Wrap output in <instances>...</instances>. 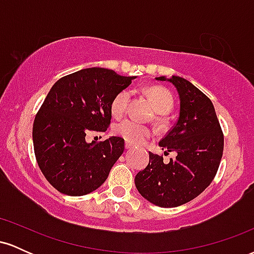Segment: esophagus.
Wrapping results in <instances>:
<instances>
[{
	"mask_svg": "<svg viewBox=\"0 0 254 254\" xmlns=\"http://www.w3.org/2000/svg\"><path fill=\"white\" fill-rule=\"evenodd\" d=\"M132 148H133L132 144L127 143H127H125V149H132Z\"/></svg>",
	"mask_w": 254,
	"mask_h": 254,
	"instance_id": "1",
	"label": "esophagus"
}]
</instances>
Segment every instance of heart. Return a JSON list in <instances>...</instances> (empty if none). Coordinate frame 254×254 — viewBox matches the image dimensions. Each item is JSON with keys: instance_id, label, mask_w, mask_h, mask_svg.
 <instances>
[{"instance_id": "heart-1", "label": "heart", "mask_w": 254, "mask_h": 254, "mask_svg": "<svg viewBox=\"0 0 254 254\" xmlns=\"http://www.w3.org/2000/svg\"><path fill=\"white\" fill-rule=\"evenodd\" d=\"M145 95L153 104L154 109L159 113H167L170 112L172 106H173V97L167 89L162 88V87H148L145 89ZM131 98V93L129 90H122L119 92L115 98H113L112 103H111V112L116 117L124 115L127 112V106H129ZM161 119V117H160ZM113 133L116 136L123 138L125 142L132 144L138 145L144 143L148 138H150L153 135V130L148 125L135 121L131 118L122 119L113 125Z\"/></svg>"}]
</instances>
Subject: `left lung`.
<instances>
[{"label":"left lung","mask_w":254,"mask_h":254,"mask_svg":"<svg viewBox=\"0 0 254 254\" xmlns=\"http://www.w3.org/2000/svg\"><path fill=\"white\" fill-rule=\"evenodd\" d=\"M164 81L165 77H156ZM179 94V118L160 147L174 159L149 151V164L135 177L139 193L162 208L179 206L199 196L216 176L223 154V132L211 100L185 78L172 76Z\"/></svg>","instance_id":"1"}]
</instances>
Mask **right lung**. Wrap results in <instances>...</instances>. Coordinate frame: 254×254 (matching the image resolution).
I'll list each match as a JSON object with an SVG mask.
<instances>
[{
	"label": "right lung",
	"mask_w": 254,
	"mask_h": 254,
	"mask_svg": "<svg viewBox=\"0 0 254 254\" xmlns=\"http://www.w3.org/2000/svg\"><path fill=\"white\" fill-rule=\"evenodd\" d=\"M133 77L87 68L61 77L46 95L33 123L34 155L49 183L68 196L97 190L124 151V139L88 143L87 136L111 124V103Z\"/></svg>",
	"instance_id": "right-lung-1"
}]
</instances>
